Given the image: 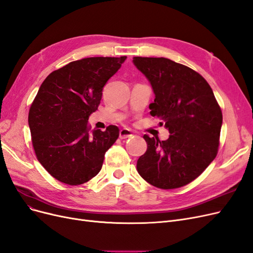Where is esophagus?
Segmentation results:
<instances>
[{
  "label": "esophagus",
  "mask_w": 253,
  "mask_h": 253,
  "mask_svg": "<svg viewBox=\"0 0 253 253\" xmlns=\"http://www.w3.org/2000/svg\"><path fill=\"white\" fill-rule=\"evenodd\" d=\"M132 136H133V134L128 128H123L119 130V138L120 139H126V138H129Z\"/></svg>",
  "instance_id": "1"
}]
</instances>
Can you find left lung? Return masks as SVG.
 I'll use <instances>...</instances> for the list:
<instances>
[{"mask_svg": "<svg viewBox=\"0 0 253 253\" xmlns=\"http://www.w3.org/2000/svg\"><path fill=\"white\" fill-rule=\"evenodd\" d=\"M150 82L155 100L151 115L162 120L169 137L144 135L146 152L137 170L147 183L172 189L194 181L215 158L223 123L212 89L198 72L165 57H133Z\"/></svg>", "mask_w": 253, "mask_h": 253, "instance_id": "obj_1", "label": "left lung"}]
</instances>
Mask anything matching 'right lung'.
Wrapping results in <instances>:
<instances>
[{
  "label": "right lung",
  "instance_id": "right-lung-1",
  "mask_svg": "<svg viewBox=\"0 0 253 253\" xmlns=\"http://www.w3.org/2000/svg\"><path fill=\"white\" fill-rule=\"evenodd\" d=\"M126 56L88 57L50 73L41 84L28 115L38 160L52 177L69 185L88 182L100 171L104 154L119 136L116 126L91 130L104 84Z\"/></svg>",
  "mask_w": 253,
  "mask_h": 253
}]
</instances>
